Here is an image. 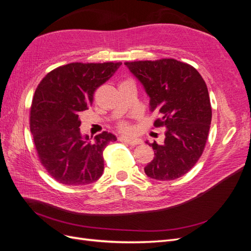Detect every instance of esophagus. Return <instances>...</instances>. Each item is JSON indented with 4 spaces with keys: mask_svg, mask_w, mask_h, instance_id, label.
<instances>
[{
    "mask_svg": "<svg viewBox=\"0 0 251 251\" xmlns=\"http://www.w3.org/2000/svg\"><path fill=\"white\" fill-rule=\"evenodd\" d=\"M119 140L126 142L127 144H131V146H137V144L142 143V140L137 137H130V136H120Z\"/></svg>",
    "mask_w": 251,
    "mask_h": 251,
    "instance_id": "1",
    "label": "esophagus"
}]
</instances>
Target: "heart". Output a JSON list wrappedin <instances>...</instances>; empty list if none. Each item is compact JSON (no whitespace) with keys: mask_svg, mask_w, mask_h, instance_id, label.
<instances>
[{"mask_svg":"<svg viewBox=\"0 0 251 251\" xmlns=\"http://www.w3.org/2000/svg\"><path fill=\"white\" fill-rule=\"evenodd\" d=\"M120 128H123V130H127V128H128V126L126 125V124H121L120 125Z\"/></svg>","mask_w":251,"mask_h":251,"instance_id":"b5f03b06","label":"heart"}]
</instances>
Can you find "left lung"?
Returning a JSON list of instances; mask_svg holds the SVG:
<instances>
[{"label":"left lung","mask_w":251,"mask_h":251,"mask_svg":"<svg viewBox=\"0 0 251 251\" xmlns=\"http://www.w3.org/2000/svg\"><path fill=\"white\" fill-rule=\"evenodd\" d=\"M150 97V111L161 118L155 126L166 127L161 144L150 143L155 157L144 168L147 176L175 180L199 160L211 123V107L204 79L191 65L174 58L125 63Z\"/></svg>","instance_id":"obj_1"}]
</instances>
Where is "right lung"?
Returning a JSON list of instances; mask_svg holds the SVG:
<instances>
[{"label":"right lung","instance_id":"right-lung-1","mask_svg":"<svg viewBox=\"0 0 251 251\" xmlns=\"http://www.w3.org/2000/svg\"><path fill=\"white\" fill-rule=\"evenodd\" d=\"M121 63H71L49 72L37 86L30 110V131L50 176L67 185H86L101 177L102 151L116 136L103 132L91 140L80 132V112L93 103L98 87Z\"/></svg>","mask_w":251,"mask_h":251}]
</instances>
